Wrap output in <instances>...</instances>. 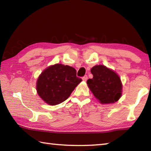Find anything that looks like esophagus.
<instances>
[{
	"mask_svg": "<svg viewBox=\"0 0 151 151\" xmlns=\"http://www.w3.org/2000/svg\"><path fill=\"white\" fill-rule=\"evenodd\" d=\"M87 79H88V76H86V75L84 76L83 77V80L84 81H87Z\"/></svg>",
	"mask_w": 151,
	"mask_h": 151,
	"instance_id": "esophagus-1",
	"label": "esophagus"
}]
</instances>
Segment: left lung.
<instances>
[{"label":"left lung","instance_id":"left-lung-1","mask_svg":"<svg viewBox=\"0 0 151 151\" xmlns=\"http://www.w3.org/2000/svg\"><path fill=\"white\" fill-rule=\"evenodd\" d=\"M93 78L87 81L88 86L102 104L114 103L122 94V83L119 75L104 65H96L91 70Z\"/></svg>","mask_w":151,"mask_h":151}]
</instances>
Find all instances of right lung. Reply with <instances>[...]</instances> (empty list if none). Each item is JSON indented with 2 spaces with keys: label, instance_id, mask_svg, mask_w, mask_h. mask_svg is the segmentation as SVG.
Wrapping results in <instances>:
<instances>
[{
  "label": "right lung",
  "instance_id": "right-lung-1",
  "mask_svg": "<svg viewBox=\"0 0 151 151\" xmlns=\"http://www.w3.org/2000/svg\"><path fill=\"white\" fill-rule=\"evenodd\" d=\"M81 81L76 76L75 68L56 64L48 66L39 76L37 93L46 103L56 105L66 100Z\"/></svg>",
  "mask_w": 151,
  "mask_h": 151
}]
</instances>
